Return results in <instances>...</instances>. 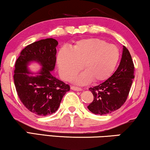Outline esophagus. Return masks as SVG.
<instances>
[{"label":"esophagus","instance_id":"1","mask_svg":"<svg viewBox=\"0 0 150 150\" xmlns=\"http://www.w3.org/2000/svg\"><path fill=\"white\" fill-rule=\"evenodd\" d=\"M71 89L74 90V91H81V90H82L81 88H79V87H74V86H71Z\"/></svg>","mask_w":150,"mask_h":150}]
</instances>
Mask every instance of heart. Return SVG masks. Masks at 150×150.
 <instances>
[{
    "instance_id": "obj_1",
    "label": "heart",
    "mask_w": 150,
    "mask_h": 150,
    "mask_svg": "<svg viewBox=\"0 0 150 150\" xmlns=\"http://www.w3.org/2000/svg\"><path fill=\"white\" fill-rule=\"evenodd\" d=\"M120 52L114 44L98 38L77 41L71 49L61 48L57 62L59 73L65 81H71L83 65L85 70L75 79L79 85L93 80L95 83L105 81L112 74L120 60Z\"/></svg>"
}]
</instances>
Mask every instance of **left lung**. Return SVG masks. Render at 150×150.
Returning <instances> with one entry per match:
<instances>
[{"mask_svg":"<svg viewBox=\"0 0 150 150\" xmlns=\"http://www.w3.org/2000/svg\"><path fill=\"white\" fill-rule=\"evenodd\" d=\"M134 67L128 49L123 46L122 59L111 76L100 85L89 88L93 100L87 106L96 115H106L117 110L128 98L134 79Z\"/></svg>","mask_w":150,"mask_h":150,"instance_id":"left-lung-1","label":"left lung"}]
</instances>
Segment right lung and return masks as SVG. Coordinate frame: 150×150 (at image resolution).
I'll list each match as a JSON object with an SVG mask.
<instances>
[{
	"label": "right lung",
	"mask_w": 150,
	"mask_h": 150,
	"mask_svg": "<svg viewBox=\"0 0 150 150\" xmlns=\"http://www.w3.org/2000/svg\"><path fill=\"white\" fill-rule=\"evenodd\" d=\"M57 45L58 42L52 38L28 45L15 64L13 80L18 97L28 110L40 116L56 112L63 97L70 89L52 74ZM33 62L42 67L37 73H33L28 67Z\"/></svg>",
	"instance_id": "obj_1"
}]
</instances>
